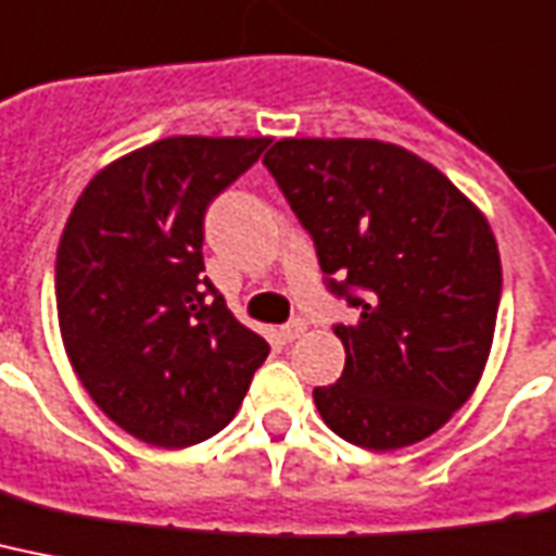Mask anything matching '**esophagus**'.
Masks as SVG:
<instances>
[{
    "mask_svg": "<svg viewBox=\"0 0 556 556\" xmlns=\"http://www.w3.org/2000/svg\"><path fill=\"white\" fill-rule=\"evenodd\" d=\"M305 328H308V323L296 317V319H291L288 325H282V331H279V333H282V340H286V342H293V340H300L302 333H305Z\"/></svg>",
    "mask_w": 556,
    "mask_h": 556,
    "instance_id": "1",
    "label": "esophagus"
}]
</instances>
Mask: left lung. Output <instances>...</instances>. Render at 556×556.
I'll list each match as a JSON object with an SVG mask.
<instances>
[{"label":"left lung","mask_w":556,"mask_h":556,"mask_svg":"<svg viewBox=\"0 0 556 556\" xmlns=\"http://www.w3.org/2000/svg\"><path fill=\"white\" fill-rule=\"evenodd\" d=\"M314 239L345 368L314 403L333 434L394 451L463 408L489 359L503 268L485 216L448 176L377 139H279L263 160Z\"/></svg>","instance_id":"1"}]
</instances>
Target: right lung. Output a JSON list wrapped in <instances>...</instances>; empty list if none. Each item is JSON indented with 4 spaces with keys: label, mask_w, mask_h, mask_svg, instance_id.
Masks as SVG:
<instances>
[{
    "label": "right lung",
    "mask_w": 556,
    "mask_h": 556,
    "mask_svg": "<svg viewBox=\"0 0 556 556\" xmlns=\"http://www.w3.org/2000/svg\"><path fill=\"white\" fill-rule=\"evenodd\" d=\"M268 139L170 137L99 170L56 251V314L90 400L148 445L185 448L233 419L268 342L202 274L205 211Z\"/></svg>",
    "instance_id": "1"
}]
</instances>
